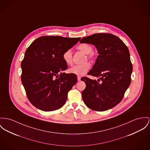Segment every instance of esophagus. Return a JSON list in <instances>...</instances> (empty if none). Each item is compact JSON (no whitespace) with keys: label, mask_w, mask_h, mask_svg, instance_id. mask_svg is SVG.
I'll list each match as a JSON object with an SVG mask.
<instances>
[{"label":"esophagus","mask_w":150,"mask_h":150,"mask_svg":"<svg viewBox=\"0 0 150 150\" xmlns=\"http://www.w3.org/2000/svg\"><path fill=\"white\" fill-rule=\"evenodd\" d=\"M81 79V76H78V81H80Z\"/></svg>","instance_id":"esophagus-1"}]
</instances>
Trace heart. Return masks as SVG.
<instances>
[{
    "label": "heart",
    "mask_w": 150,
    "mask_h": 150,
    "mask_svg": "<svg viewBox=\"0 0 150 150\" xmlns=\"http://www.w3.org/2000/svg\"><path fill=\"white\" fill-rule=\"evenodd\" d=\"M77 48L87 54V58L90 59H93L95 58V54L93 52V47L91 45L87 43H81L77 47ZM63 59L65 63L67 65H71L72 62V53L71 50L66 51L63 54ZM90 68V64L88 62L81 65H76L69 69V73L74 74L77 76L84 75Z\"/></svg>",
    "instance_id": "1"
}]
</instances>
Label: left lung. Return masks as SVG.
I'll return each mask as SVG.
<instances>
[{"label":"left lung","instance_id":"8db88e82","mask_svg":"<svg viewBox=\"0 0 150 150\" xmlns=\"http://www.w3.org/2000/svg\"><path fill=\"white\" fill-rule=\"evenodd\" d=\"M81 43L93 45L99 55L88 75L81 81L86 84L82 91L84 103L90 109L104 111L119 103L131 83L132 64L128 47L114 35L99 33L83 38Z\"/></svg>","mask_w":150,"mask_h":150}]
</instances>
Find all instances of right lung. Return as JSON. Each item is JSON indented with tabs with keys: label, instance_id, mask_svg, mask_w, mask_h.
I'll return each instance as SVG.
<instances>
[{
	"label": "right lung",
	"instance_id": "right-lung-1",
	"mask_svg": "<svg viewBox=\"0 0 150 150\" xmlns=\"http://www.w3.org/2000/svg\"><path fill=\"white\" fill-rule=\"evenodd\" d=\"M81 38L45 36L37 38L26 50L21 80L29 101L37 108L51 111L61 108L77 83L76 75L62 72L68 66L63 53Z\"/></svg>",
	"mask_w": 150,
	"mask_h": 150
}]
</instances>
